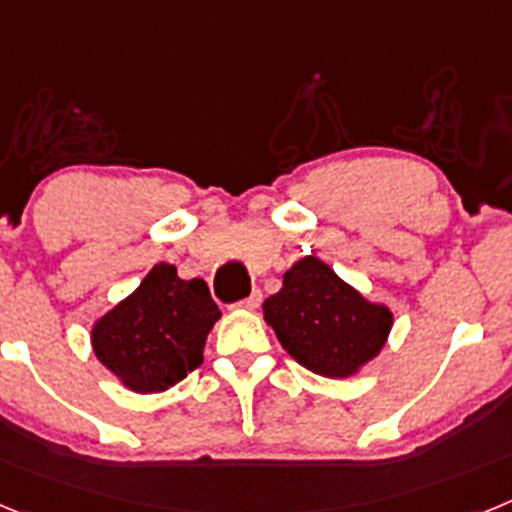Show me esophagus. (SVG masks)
Instances as JSON below:
<instances>
[{"label":"esophagus","instance_id":"obj_1","mask_svg":"<svg viewBox=\"0 0 512 512\" xmlns=\"http://www.w3.org/2000/svg\"><path fill=\"white\" fill-rule=\"evenodd\" d=\"M259 305H261V292H259V289H253L251 295H248L246 300L241 302V307H246V310H256V307H259Z\"/></svg>","mask_w":512,"mask_h":512}]
</instances>
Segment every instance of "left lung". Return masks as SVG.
Listing matches in <instances>:
<instances>
[{
  "label": "left lung",
  "mask_w": 512,
  "mask_h": 512,
  "mask_svg": "<svg viewBox=\"0 0 512 512\" xmlns=\"http://www.w3.org/2000/svg\"><path fill=\"white\" fill-rule=\"evenodd\" d=\"M264 320L297 364L320 377H354L379 356L392 328V310L369 302L318 256H305L266 297Z\"/></svg>",
  "instance_id": "8db88e82"
}]
</instances>
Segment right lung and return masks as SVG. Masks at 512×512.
<instances>
[{
  "instance_id": "1",
  "label": "right lung",
  "mask_w": 512,
  "mask_h": 512,
  "mask_svg": "<svg viewBox=\"0 0 512 512\" xmlns=\"http://www.w3.org/2000/svg\"><path fill=\"white\" fill-rule=\"evenodd\" d=\"M220 320L202 279H182L156 264L133 295L92 328V348L128 390L148 395L182 382L202 364L207 333Z\"/></svg>"
}]
</instances>
